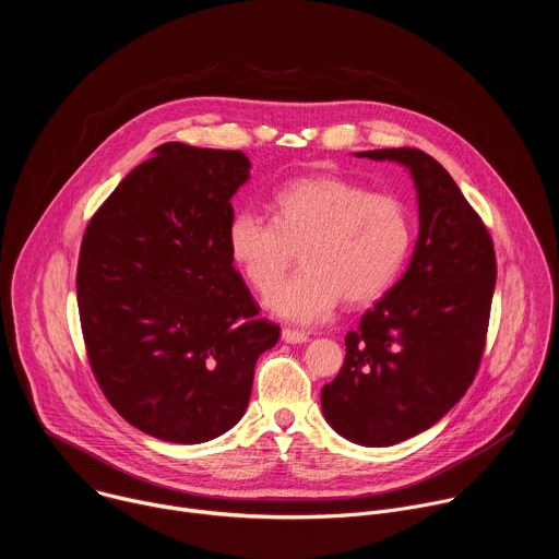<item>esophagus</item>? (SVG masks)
Returning a JSON list of instances; mask_svg holds the SVG:
<instances>
[{
	"mask_svg": "<svg viewBox=\"0 0 559 559\" xmlns=\"http://www.w3.org/2000/svg\"><path fill=\"white\" fill-rule=\"evenodd\" d=\"M281 338H283L285 343H289V345H302V343L309 341V336H307L305 332H296V330H283Z\"/></svg>",
	"mask_w": 559,
	"mask_h": 559,
	"instance_id": "obj_1",
	"label": "esophagus"
}]
</instances>
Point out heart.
Returning a JSON list of instances; mask_svg holds the SVG:
<instances>
[{"label": "heart", "instance_id": "b5f03b06", "mask_svg": "<svg viewBox=\"0 0 559 559\" xmlns=\"http://www.w3.org/2000/svg\"><path fill=\"white\" fill-rule=\"evenodd\" d=\"M409 246L412 221L401 201L332 175L283 186L274 218L243 207L227 225L234 265L261 292L301 250L306 267L265 296L276 316L298 325L325 321L343 298L376 300L401 272Z\"/></svg>", "mask_w": 559, "mask_h": 559}]
</instances>
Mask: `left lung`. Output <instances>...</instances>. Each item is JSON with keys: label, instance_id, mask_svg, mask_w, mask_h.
Masks as SVG:
<instances>
[{"label": "left lung", "instance_id": "8db88e82", "mask_svg": "<svg viewBox=\"0 0 559 559\" xmlns=\"http://www.w3.org/2000/svg\"><path fill=\"white\" fill-rule=\"evenodd\" d=\"M403 166L416 188L418 238L405 274L345 338L341 373L323 386L330 427L354 444L391 447L438 420L480 365L496 289V252L451 175L416 147L356 152Z\"/></svg>", "mask_w": 559, "mask_h": 559}]
</instances>
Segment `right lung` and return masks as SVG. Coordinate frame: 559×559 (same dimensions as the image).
Segmentation results:
<instances>
[{"instance_id": "obj_1", "label": "right lung", "mask_w": 559, "mask_h": 559, "mask_svg": "<svg viewBox=\"0 0 559 559\" xmlns=\"http://www.w3.org/2000/svg\"><path fill=\"white\" fill-rule=\"evenodd\" d=\"M241 150L164 143L91 221L76 300L91 367L139 431L201 444L243 418L259 356L281 330L231 265V197L250 179Z\"/></svg>"}]
</instances>
